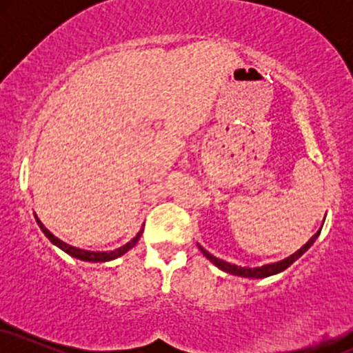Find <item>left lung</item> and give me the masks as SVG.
<instances>
[{
	"label": "left lung",
	"instance_id": "obj_1",
	"mask_svg": "<svg viewBox=\"0 0 353 353\" xmlns=\"http://www.w3.org/2000/svg\"><path fill=\"white\" fill-rule=\"evenodd\" d=\"M319 234H320V230H319V232H315L314 236H312L309 241H307V244H303L301 249L297 250V252H294L292 255H289V257L282 259V261H279V262H274V264H265V265H261V267H241V265H236V264H230V262H225V261H222V259L214 257V255L209 254L208 250H205L202 245H199V244H197V245H199L201 252L204 254L205 257H208L214 265L219 267V269H221V270H224V272L232 274V275H239V277L264 279V277H270V275H275V274L282 272V270H285L287 267L292 265L294 262L297 261V259L301 257L302 254H305L307 250H309V247L314 244L315 239L319 237Z\"/></svg>",
	"mask_w": 353,
	"mask_h": 353
}]
</instances>
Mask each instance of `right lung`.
Listing matches in <instances>:
<instances>
[{"instance_id": "1", "label": "right lung", "mask_w": 353, "mask_h": 353, "mask_svg": "<svg viewBox=\"0 0 353 353\" xmlns=\"http://www.w3.org/2000/svg\"><path fill=\"white\" fill-rule=\"evenodd\" d=\"M36 222H38V225L41 228V230L44 232V236H46L50 241L54 244L56 247H59L61 250H64L66 254H70L71 257L74 259H79V261H84V262H108V261H112V259H117L121 257V255H124L128 250H131L132 247H134L137 242H139L141 236H143V229L137 232V236L132 239V241H129L128 244L121 245L119 249L116 250H109V252H94V250H84V249H78V247L74 245H70L66 244V242H63L61 239H58L56 236H52V234L43 225V222L39 221L38 217H36Z\"/></svg>"}]
</instances>
